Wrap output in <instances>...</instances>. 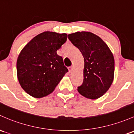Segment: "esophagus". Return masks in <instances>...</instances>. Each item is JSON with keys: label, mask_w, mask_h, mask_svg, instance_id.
<instances>
[{"label": "esophagus", "mask_w": 134, "mask_h": 134, "mask_svg": "<svg viewBox=\"0 0 134 134\" xmlns=\"http://www.w3.org/2000/svg\"><path fill=\"white\" fill-rule=\"evenodd\" d=\"M69 72H72L73 71V67L72 66H71V67H69Z\"/></svg>", "instance_id": "esophagus-1"}]
</instances>
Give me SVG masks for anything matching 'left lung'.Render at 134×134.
I'll return each mask as SVG.
<instances>
[{
    "mask_svg": "<svg viewBox=\"0 0 134 134\" xmlns=\"http://www.w3.org/2000/svg\"><path fill=\"white\" fill-rule=\"evenodd\" d=\"M68 38L80 49L84 58L83 82L78 87L80 94L89 99L102 96L114 80V59L107 45L90 32H76Z\"/></svg>",
    "mask_w": 134,
    "mask_h": 134,
    "instance_id": "8db88e82",
    "label": "left lung"
}]
</instances>
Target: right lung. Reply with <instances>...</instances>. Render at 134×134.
<instances>
[{"label":"right lung","mask_w":134,"mask_h":134,"mask_svg":"<svg viewBox=\"0 0 134 134\" xmlns=\"http://www.w3.org/2000/svg\"><path fill=\"white\" fill-rule=\"evenodd\" d=\"M67 38L65 33L43 32L21 51L16 62L18 80L30 96L40 98L49 95L68 72L62 57L56 53Z\"/></svg>","instance_id":"1"}]
</instances>
